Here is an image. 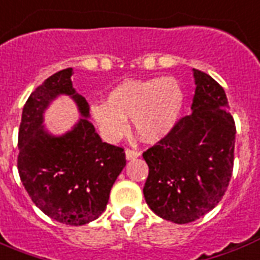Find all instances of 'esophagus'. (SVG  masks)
I'll list each match as a JSON object with an SVG mask.
<instances>
[{
    "instance_id": "34e87169",
    "label": "esophagus",
    "mask_w": 260,
    "mask_h": 260,
    "mask_svg": "<svg viewBox=\"0 0 260 260\" xmlns=\"http://www.w3.org/2000/svg\"><path fill=\"white\" fill-rule=\"evenodd\" d=\"M125 155L126 159H135V158H138L140 155V151L139 150H134V148H126Z\"/></svg>"
}]
</instances>
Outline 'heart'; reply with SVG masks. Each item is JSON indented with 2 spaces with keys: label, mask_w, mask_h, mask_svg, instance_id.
<instances>
[{
  "label": "heart",
  "mask_w": 260,
  "mask_h": 260,
  "mask_svg": "<svg viewBox=\"0 0 260 260\" xmlns=\"http://www.w3.org/2000/svg\"><path fill=\"white\" fill-rule=\"evenodd\" d=\"M184 105V90L174 77L125 80L113 88L108 102L91 106V114L109 140L126 131V118L140 139L158 142L177 122Z\"/></svg>",
  "instance_id": "b5f03b06"
}]
</instances>
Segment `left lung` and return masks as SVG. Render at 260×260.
I'll return each instance as SVG.
<instances>
[{"instance_id":"obj_1","label":"left lung","mask_w":260,"mask_h":260,"mask_svg":"<svg viewBox=\"0 0 260 260\" xmlns=\"http://www.w3.org/2000/svg\"><path fill=\"white\" fill-rule=\"evenodd\" d=\"M192 114L143 152L148 207L174 223L193 222L215 207L228 189L235 162L236 125L225 91L193 69Z\"/></svg>"}]
</instances>
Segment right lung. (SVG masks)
<instances>
[{
    "label": "right lung",
    "instance_id": "right-lung-1",
    "mask_svg": "<svg viewBox=\"0 0 260 260\" xmlns=\"http://www.w3.org/2000/svg\"><path fill=\"white\" fill-rule=\"evenodd\" d=\"M73 69L51 75L27 99L19 128L17 169L38 209L65 225H86L104 213L126 164L124 148L102 142L88 121V104L72 87ZM59 93L71 94L83 116L55 138L43 129V112Z\"/></svg>",
    "mask_w": 260,
    "mask_h": 260
}]
</instances>
